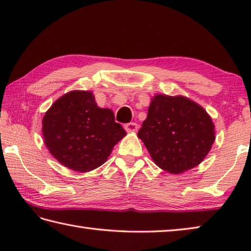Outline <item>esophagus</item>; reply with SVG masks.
Here are the masks:
<instances>
[{
  "instance_id": "esophagus-1",
  "label": "esophagus",
  "mask_w": 251,
  "mask_h": 251,
  "mask_svg": "<svg viewBox=\"0 0 251 251\" xmlns=\"http://www.w3.org/2000/svg\"><path fill=\"white\" fill-rule=\"evenodd\" d=\"M124 128L126 131H137L138 125L136 123H128V124H125Z\"/></svg>"
}]
</instances>
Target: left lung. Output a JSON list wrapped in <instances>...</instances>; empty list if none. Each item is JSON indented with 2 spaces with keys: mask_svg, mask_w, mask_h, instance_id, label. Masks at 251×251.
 I'll return each instance as SVG.
<instances>
[{
  "mask_svg": "<svg viewBox=\"0 0 251 251\" xmlns=\"http://www.w3.org/2000/svg\"><path fill=\"white\" fill-rule=\"evenodd\" d=\"M214 124L205 109L186 97L156 95L138 137L156 165L179 174L201 164L215 141Z\"/></svg>",
  "mask_w": 251,
  "mask_h": 251,
  "instance_id": "left-lung-1",
  "label": "left lung"
}]
</instances>
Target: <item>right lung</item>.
<instances>
[{
  "label": "right lung",
  "instance_id": "1",
  "mask_svg": "<svg viewBox=\"0 0 251 251\" xmlns=\"http://www.w3.org/2000/svg\"><path fill=\"white\" fill-rule=\"evenodd\" d=\"M43 136L50 154L65 167L88 172L100 167L126 131L110 109L100 108L91 92L63 95L46 112Z\"/></svg>",
  "mask_w": 251,
  "mask_h": 251
}]
</instances>
